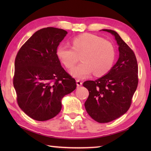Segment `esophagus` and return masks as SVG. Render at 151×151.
<instances>
[{
    "instance_id": "34e87169",
    "label": "esophagus",
    "mask_w": 151,
    "mask_h": 151,
    "mask_svg": "<svg viewBox=\"0 0 151 151\" xmlns=\"http://www.w3.org/2000/svg\"><path fill=\"white\" fill-rule=\"evenodd\" d=\"M76 85H77L78 87H80L82 85V82L80 81V80H76Z\"/></svg>"
}]
</instances>
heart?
I'll use <instances>...</instances> for the list:
<instances>
[{"label": "heart", "mask_w": 151, "mask_h": 151, "mask_svg": "<svg viewBox=\"0 0 151 151\" xmlns=\"http://www.w3.org/2000/svg\"><path fill=\"white\" fill-rule=\"evenodd\" d=\"M56 56L67 68L75 66L81 56L82 63L73 68L70 73L78 78H85L94 73L101 76L109 72L114 65L115 50L112 44L103 38L91 34H84L75 37L72 48L60 45Z\"/></svg>", "instance_id": "1"}]
</instances>
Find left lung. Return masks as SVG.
Returning a JSON list of instances; mask_svg holds the SVG:
<instances>
[{"instance_id": "8db88e82", "label": "left lung", "mask_w": 151, "mask_h": 151, "mask_svg": "<svg viewBox=\"0 0 151 151\" xmlns=\"http://www.w3.org/2000/svg\"><path fill=\"white\" fill-rule=\"evenodd\" d=\"M114 35L119 46V57L106 75L83 86L89 91L85 108L93 119L108 123L129 110L138 84V67L133 50L116 32L103 29Z\"/></svg>"}]
</instances>
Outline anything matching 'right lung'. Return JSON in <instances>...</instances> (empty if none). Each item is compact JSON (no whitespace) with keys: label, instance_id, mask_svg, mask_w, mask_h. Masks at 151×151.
<instances>
[{"label":"right lung","instance_id":"1","mask_svg":"<svg viewBox=\"0 0 151 151\" xmlns=\"http://www.w3.org/2000/svg\"><path fill=\"white\" fill-rule=\"evenodd\" d=\"M67 31L47 27L36 32L15 60L13 84L19 106L33 119L44 121L59 114L62 98L76 88L61 65L56 51Z\"/></svg>","mask_w":151,"mask_h":151}]
</instances>
